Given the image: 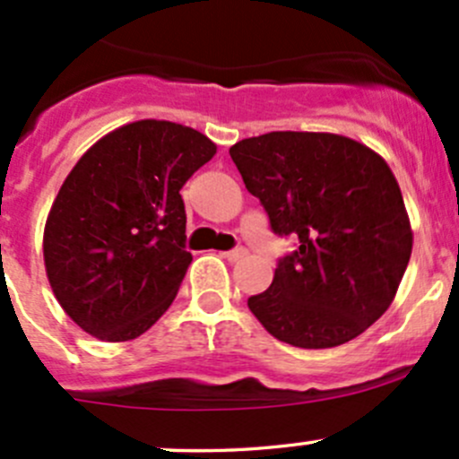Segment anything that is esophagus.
Segmentation results:
<instances>
[{
    "mask_svg": "<svg viewBox=\"0 0 459 459\" xmlns=\"http://www.w3.org/2000/svg\"><path fill=\"white\" fill-rule=\"evenodd\" d=\"M221 256L228 258L230 263L243 261V258L247 256V249H245V247H236V249H230V252H223V254H221Z\"/></svg>",
    "mask_w": 459,
    "mask_h": 459,
    "instance_id": "obj_1",
    "label": "esophagus"
}]
</instances>
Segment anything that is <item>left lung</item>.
I'll return each mask as SVG.
<instances>
[{"instance_id":"8db88e82","label":"left lung","mask_w":459,"mask_h":459,"mask_svg":"<svg viewBox=\"0 0 459 459\" xmlns=\"http://www.w3.org/2000/svg\"><path fill=\"white\" fill-rule=\"evenodd\" d=\"M230 157L276 236L299 238L247 307L273 338L329 349L371 327L394 300L413 234L385 159L327 132H269Z\"/></svg>"}]
</instances>
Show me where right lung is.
Listing matches in <instances>:
<instances>
[{"label": "right lung", "mask_w": 459, "mask_h": 459, "mask_svg": "<svg viewBox=\"0 0 459 459\" xmlns=\"http://www.w3.org/2000/svg\"><path fill=\"white\" fill-rule=\"evenodd\" d=\"M216 145L172 121H134L92 145L56 195L44 261L56 300L90 335L124 342L165 314L192 263L181 187Z\"/></svg>", "instance_id": "1"}]
</instances>
